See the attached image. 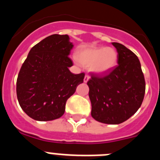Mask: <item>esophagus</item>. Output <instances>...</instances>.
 Here are the masks:
<instances>
[{"mask_svg": "<svg viewBox=\"0 0 160 160\" xmlns=\"http://www.w3.org/2000/svg\"><path fill=\"white\" fill-rule=\"evenodd\" d=\"M89 79H90V75H88V74H86L84 77V82H87Z\"/></svg>", "mask_w": 160, "mask_h": 160, "instance_id": "34e87169", "label": "esophagus"}]
</instances>
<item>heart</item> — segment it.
I'll use <instances>...</instances> for the list:
<instances>
[{"mask_svg":"<svg viewBox=\"0 0 160 160\" xmlns=\"http://www.w3.org/2000/svg\"><path fill=\"white\" fill-rule=\"evenodd\" d=\"M77 58L82 66L90 67L94 73L104 74L116 66L118 53L111 47L82 48L78 52Z\"/></svg>","mask_w":160,"mask_h":160,"instance_id":"obj_1","label":"heart"}]
</instances>
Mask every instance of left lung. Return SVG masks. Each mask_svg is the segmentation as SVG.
Instances as JSON below:
<instances>
[{"mask_svg": "<svg viewBox=\"0 0 160 160\" xmlns=\"http://www.w3.org/2000/svg\"><path fill=\"white\" fill-rule=\"evenodd\" d=\"M112 45L118 52V65L105 75L92 73L87 85L91 116L102 123L119 124L141 107L146 84L136 55L122 44Z\"/></svg>", "mask_w": 160, "mask_h": 160, "instance_id": "left-lung-1", "label": "left lung"}]
</instances>
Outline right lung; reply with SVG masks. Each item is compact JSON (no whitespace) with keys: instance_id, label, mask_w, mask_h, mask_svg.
<instances>
[{"instance_id":"obj_1","label":"right lung","mask_w":160,"mask_h":160,"mask_svg":"<svg viewBox=\"0 0 160 160\" xmlns=\"http://www.w3.org/2000/svg\"><path fill=\"white\" fill-rule=\"evenodd\" d=\"M73 47L68 35L53 34L30 49L17 79L22 109L32 119L50 121L62 117L67 99L83 82L85 73L69 70Z\"/></svg>"}]
</instances>
